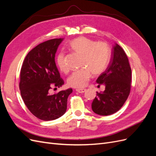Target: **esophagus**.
<instances>
[{"mask_svg": "<svg viewBox=\"0 0 156 156\" xmlns=\"http://www.w3.org/2000/svg\"><path fill=\"white\" fill-rule=\"evenodd\" d=\"M87 90V89L85 88H77L76 89V91L78 92L79 93H84Z\"/></svg>", "mask_w": 156, "mask_h": 156, "instance_id": "1", "label": "esophagus"}]
</instances>
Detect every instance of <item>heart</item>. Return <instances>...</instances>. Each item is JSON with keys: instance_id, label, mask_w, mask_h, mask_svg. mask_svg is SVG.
Listing matches in <instances>:
<instances>
[{"instance_id": "b5f03b06", "label": "heart", "mask_w": 156, "mask_h": 156, "mask_svg": "<svg viewBox=\"0 0 156 156\" xmlns=\"http://www.w3.org/2000/svg\"><path fill=\"white\" fill-rule=\"evenodd\" d=\"M69 46L75 53L81 56L80 66L68 79V84L73 88H81L88 83L92 74L94 76L101 74L108 66L111 57V49L106 42L97 41L87 37H79L70 42ZM56 63L61 72L67 73L69 67L64 53H60Z\"/></svg>"}]
</instances>
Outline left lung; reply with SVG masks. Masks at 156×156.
<instances>
[{
	"mask_svg": "<svg viewBox=\"0 0 156 156\" xmlns=\"http://www.w3.org/2000/svg\"><path fill=\"white\" fill-rule=\"evenodd\" d=\"M96 82L104 84V92H98L92 103V111L107 116L119 111L128 98L131 84V69L125 51L116 44L112 51L109 65Z\"/></svg>",
	"mask_w": 156,
	"mask_h": 156,
	"instance_id": "8db88e82",
	"label": "left lung"
}]
</instances>
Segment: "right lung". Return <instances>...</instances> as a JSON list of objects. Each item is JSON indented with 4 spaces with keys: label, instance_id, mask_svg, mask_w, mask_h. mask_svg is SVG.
I'll return each instance as SVG.
<instances>
[{
    "label": "right lung",
    "instance_id": "add662e5",
    "mask_svg": "<svg viewBox=\"0 0 156 156\" xmlns=\"http://www.w3.org/2000/svg\"><path fill=\"white\" fill-rule=\"evenodd\" d=\"M63 38H55L37 45L23 61L20 73V88L23 101L33 115L44 121L62 116L66 111L67 101L72 88L53 94V87L64 81L60 77L55 57Z\"/></svg>",
    "mask_w": 156,
    "mask_h": 156
}]
</instances>
